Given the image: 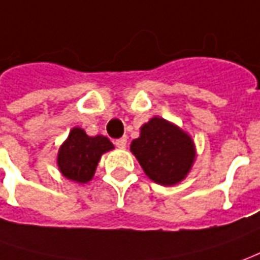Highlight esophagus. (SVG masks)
I'll use <instances>...</instances> for the list:
<instances>
[{
    "label": "esophagus",
    "mask_w": 260,
    "mask_h": 260,
    "mask_svg": "<svg viewBox=\"0 0 260 260\" xmlns=\"http://www.w3.org/2000/svg\"><path fill=\"white\" fill-rule=\"evenodd\" d=\"M114 144H116V147L124 148L127 144V137H121V139H119V140H116L114 141Z\"/></svg>",
    "instance_id": "obj_1"
}]
</instances>
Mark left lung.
Segmentation results:
<instances>
[{"mask_svg": "<svg viewBox=\"0 0 260 260\" xmlns=\"http://www.w3.org/2000/svg\"><path fill=\"white\" fill-rule=\"evenodd\" d=\"M140 130V137L132 141L130 150L146 175L160 185L182 181L195 160L192 139L161 117H153Z\"/></svg>", "mask_w": 260, "mask_h": 260, "instance_id": "obj_1", "label": "left lung"}]
</instances>
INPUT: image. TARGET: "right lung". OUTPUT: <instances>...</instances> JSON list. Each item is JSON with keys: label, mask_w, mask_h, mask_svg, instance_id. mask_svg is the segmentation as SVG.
I'll return each mask as SVG.
<instances>
[{"label": "right lung", "mask_w": 260, "mask_h": 260, "mask_svg": "<svg viewBox=\"0 0 260 260\" xmlns=\"http://www.w3.org/2000/svg\"><path fill=\"white\" fill-rule=\"evenodd\" d=\"M110 150H113V144L107 137H90L83 128L73 127L65 143L59 147V171L68 180L79 184L89 182L94 175L102 154Z\"/></svg>", "instance_id": "1"}]
</instances>
